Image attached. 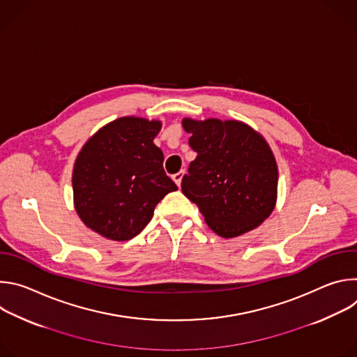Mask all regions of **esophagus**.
I'll list each match as a JSON object with an SVG mask.
<instances>
[{
  "mask_svg": "<svg viewBox=\"0 0 357 357\" xmlns=\"http://www.w3.org/2000/svg\"><path fill=\"white\" fill-rule=\"evenodd\" d=\"M183 175H185V171H179V172H176L174 176H172V179L175 181V183L178 185V186H181V183H182V178H183Z\"/></svg>",
  "mask_w": 357,
  "mask_h": 357,
  "instance_id": "esophagus-1",
  "label": "esophagus"
}]
</instances>
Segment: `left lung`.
I'll return each mask as SVG.
<instances>
[{"label":"left lung","mask_w":357,"mask_h":357,"mask_svg":"<svg viewBox=\"0 0 357 357\" xmlns=\"http://www.w3.org/2000/svg\"><path fill=\"white\" fill-rule=\"evenodd\" d=\"M197 157L182 178L183 195L196 203L220 237L260 226L273 212L278 171L266 139L238 121H182Z\"/></svg>","instance_id":"left-lung-1"}]
</instances>
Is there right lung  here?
I'll return each mask as SVG.
<instances>
[{"instance_id":"1","label":"right lung","mask_w":357,"mask_h":357,"mask_svg":"<svg viewBox=\"0 0 357 357\" xmlns=\"http://www.w3.org/2000/svg\"><path fill=\"white\" fill-rule=\"evenodd\" d=\"M160 121L119 119L83 146L73 169L75 208L83 223L116 241L138 236L165 195L178 189L152 142Z\"/></svg>"}]
</instances>
